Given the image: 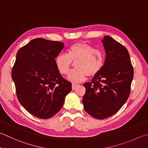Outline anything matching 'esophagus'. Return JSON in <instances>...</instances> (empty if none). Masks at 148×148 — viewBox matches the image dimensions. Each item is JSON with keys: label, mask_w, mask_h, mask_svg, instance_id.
Wrapping results in <instances>:
<instances>
[{"label": "esophagus", "mask_w": 148, "mask_h": 148, "mask_svg": "<svg viewBox=\"0 0 148 148\" xmlns=\"http://www.w3.org/2000/svg\"><path fill=\"white\" fill-rule=\"evenodd\" d=\"M77 87V85H76V84H72V90H75Z\"/></svg>", "instance_id": "34e87169"}]
</instances>
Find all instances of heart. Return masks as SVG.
I'll use <instances>...</instances> for the list:
<instances>
[{
	"instance_id": "obj_1",
	"label": "heart",
	"mask_w": 148,
	"mask_h": 148,
	"mask_svg": "<svg viewBox=\"0 0 148 148\" xmlns=\"http://www.w3.org/2000/svg\"><path fill=\"white\" fill-rule=\"evenodd\" d=\"M55 63L58 71L63 75H68L74 63H76L77 69L70 73L68 79L73 83H79L84 81L87 76L95 77L101 71L104 56L101 51L91 45L78 42L70 47L68 55H58Z\"/></svg>"
}]
</instances>
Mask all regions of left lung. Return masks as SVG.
Segmentation results:
<instances>
[{
    "label": "left lung",
    "instance_id": "left-lung-1",
    "mask_svg": "<svg viewBox=\"0 0 148 148\" xmlns=\"http://www.w3.org/2000/svg\"><path fill=\"white\" fill-rule=\"evenodd\" d=\"M106 57L101 71L86 82L83 107L90 116L104 119L119 111L130 95L133 67L124 46L106 36L101 40Z\"/></svg>",
    "mask_w": 148,
    "mask_h": 148
}]
</instances>
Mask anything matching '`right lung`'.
<instances>
[{"label": "right lung", "mask_w": 148, "mask_h": 148, "mask_svg": "<svg viewBox=\"0 0 148 148\" xmlns=\"http://www.w3.org/2000/svg\"><path fill=\"white\" fill-rule=\"evenodd\" d=\"M60 41L36 38L16 55L12 77L21 104L31 114L47 119L58 113L72 90L56 68L55 58L63 50Z\"/></svg>", "instance_id": "1"}]
</instances>
